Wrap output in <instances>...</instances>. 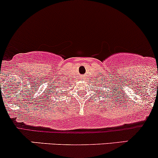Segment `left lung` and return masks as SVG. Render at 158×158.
Returning a JSON list of instances; mask_svg holds the SVG:
<instances>
[{"label": "left lung", "mask_w": 158, "mask_h": 158, "mask_svg": "<svg viewBox=\"0 0 158 158\" xmlns=\"http://www.w3.org/2000/svg\"><path fill=\"white\" fill-rule=\"evenodd\" d=\"M103 82H102V81H101V84H100V85L99 84L98 85H99V86H100V85H103V88H106V85L104 82L103 83ZM105 82H106V81H105ZM106 83H107V82H106ZM102 92H103V91H102ZM107 94H108V93H107Z\"/></svg>", "instance_id": "1"}]
</instances>
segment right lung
Here are the masks:
<instances>
[{"mask_svg": "<svg viewBox=\"0 0 158 158\" xmlns=\"http://www.w3.org/2000/svg\"><path fill=\"white\" fill-rule=\"evenodd\" d=\"M62 86H64V85H62ZM62 86L60 85V86H58V87H61V88H62ZM55 93H56L57 94V96H58V95H59V93L60 92H57V91H55Z\"/></svg>", "mask_w": 158, "mask_h": 158, "instance_id": "obj_1", "label": "right lung"}]
</instances>
